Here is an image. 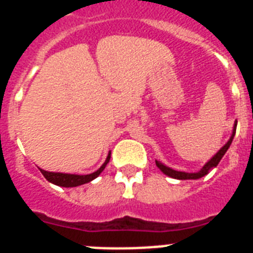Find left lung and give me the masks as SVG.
<instances>
[{
    "label": "left lung",
    "mask_w": 253,
    "mask_h": 253,
    "mask_svg": "<svg viewBox=\"0 0 253 253\" xmlns=\"http://www.w3.org/2000/svg\"><path fill=\"white\" fill-rule=\"evenodd\" d=\"M236 128H237V122L234 123L232 135H231V138H229V140L225 143V146H223L222 148L219 149V151L216 152V154H214L213 157L210 158V160L208 161L207 163H205L204 167H203V169H200L199 172H193V173H189V172L176 171V169H169V167L165 166V165H163V163H161L160 161H156V165H157L158 169H160L161 171L165 173V175L169 176V177H172V178H177V180H198V178H200V177H203V176L208 175L210 169L218 166V163L220 162V160L223 158V156L225 154V152L228 151L229 146L232 144V140H233L234 134H236Z\"/></svg>",
    "instance_id": "left-lung-1"
}]
</instances>
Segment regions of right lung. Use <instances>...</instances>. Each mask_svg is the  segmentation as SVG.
<instances>
[{
    "label": "right lung",
    "mask_w": 253,
    "mask_h": 253,
    "mask_svg": "<svg viewBox=\"0 0 253 253\" xmlns=\"http://www.w3.org/2000/svg\"><path fill=\"white\" fill-rule=\"evenodd\" d=\"M110 161V153L107 156L106 161L104 162L101 167H100L97 171L92 172L90 175H73V173H62V172H49V171H44V169H40V172L43 173L44 177L51 182V184L58 185V186H63V187H75V186H80V185L87 184V182H90V181L95 180L97 176L104 171V169L106 167V165Z\"/></svg>",
    "instance_id": "add662e5"
}]
</instances>
